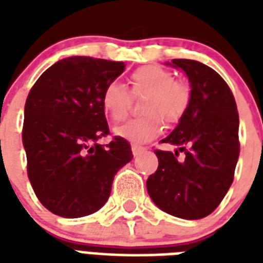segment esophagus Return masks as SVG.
<instances>
[{"instance_id":"esophagus-1","label":"esophagus","mask_w":263,"mask_h":263,"mask_svg":"<svg viewBox=\"0 0 263 263\" xmlns=\"http://www.w3.org/2000/svg\"><path fill=\"white\" fill-rule=\"evenodd\" d=\"M132 154H134V156H138L139 154H142L143 151H145V148L143 146H139V145H132Z\"/></svg>"}]
</instances>
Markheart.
Returning <instances> with one entry per match:
<instances>
[{
	"instance_id": "obj_1",
	"label": "heart",
	"mask_w": 263,
	"mask_h": 263,
	"mask_svg": "<svg viewBox=\"0 0 263 263\" xmlns=\"http://www.w3.org/2000/svg\"><path fill=\"white\" fill-rule=\"evenodd\" d=\"M132 94L146 96L142 104L145 117L126 121L115 134L134 143H146L158 138L165 120L176 124L182 120L190 105V90L184 83L176 81L169 70L159 66H142L131 74ZM131 103L129 91L122 83L111 81L103 91L101 104L105 114L115 122L124 120Z\"/></svg>"
}]
</instances>
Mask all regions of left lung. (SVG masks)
<instances>
[{
  "instance_id": "left-lung-1",
  "label": "left lung",
  "mask_w": 263,
  "mask_h": 263,
  "mask_svg": "<svg viewBox=\"0 0 263 263\" xmlns=\"http://www.w3.org/2000/svg\"><path fill=\"white\" fill-rule=\"evenodd\" d=\"M190 83V105L162 143L176 146L155 154L159 166L146 180L148 193L167 214L200 220L226 197L239 156L237 104L230 87L215 70L197 60L173 59ZM179 152L186 158L177 159Z\"/></svg>"
}]
</instances>
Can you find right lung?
I'll return each mask as SVG.
<instances>
[{
    "instance_id": "right-lung-1",
    "label": "right lung",
    "mask_w": 263,
    "mask_h": 263,
    "mask_svg": "<svg viewBox=\"0 0 263 263\" xmlns=\"http://www.w3.org/2000/svg\"><path fill=\"white\" fill-rule=\"evenodd\" d=\"M125 70L124 62L71 56L36 80L25 103L22 142L28 177L53 214L79 218L103 207L117 172L132 160L129 142L109 132L101 97Z\"/></svg>"
}]
</instances>
